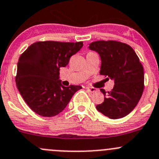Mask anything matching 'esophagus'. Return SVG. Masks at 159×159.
Instances as JSON below:
<instances>
[{
    "instance_id": "34e87169",
    "label": "esophagus",
    "mask_w": 159,
    "mask_h": 159,
    "mask_svg": "<svg viewBox=\"0 0 159 159\" xmlns=\"http://www.w3.org/2000/svg\"><path fill=\"white\" fill-rule=\"evenodd\" d=\"M86 89H87L88 91H89V92H91V93H94V92H95V91H96V90L94 89H92V88H86Z\"/></svg>"
}]
</instances>
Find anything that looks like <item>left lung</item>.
Listing matches in <instances>:
<instances>
[{
	"mask_svg": "<svg viewBox=\"0 0 159 159\" xmlns=\"http://www.w3.org/2000/svg\"><path fill=\"white\" fill-rule=\"evenodd\" d=\"M89 49L100 55L101 75L115 81L113 89L108 93L100 89L105 100L96 108L111 119L126 116L135 108L143 93L144 69L139 57L131 46L116 41H94Z\"/></svg>",
	"mask_w": 159,
	"mask_h": 159,
	"instance_id": "left-lung-1",
	"label": "left lung"
}]
</instances>
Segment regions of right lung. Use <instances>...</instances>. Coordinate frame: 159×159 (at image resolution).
Wrapping results in <instances>:
<instances>
[{"label":"right lung","instance_id":"add662e5","mask_svg":"<svg viewBox=\"0 0 159 159\" xmlns=\"http://www.w3.org/2000/svg\"><path fill=\"white\" fill-rule=\"evenodd\" d=\"M82 46V41H38L20 56L16 84L33 111L41 116H55L65 109L74 94L81 89L79 85H62L59 70Z\"/></svg>","mask_w":159,"mask_h":159}]
</instances>
